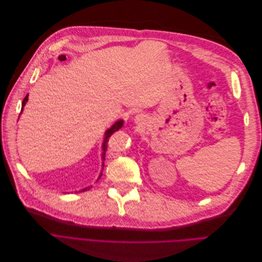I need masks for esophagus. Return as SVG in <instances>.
<instances>
[{
	"label": "esophagus",
	"mask_w": 262,
	"mask_h": 262,
	"mask_svg": "<svg viewBox=\"0 0 262 262\" xmlns=\"http://www.w3.org/2000/svg\"><path fill=\"white\" fill-rule=\"evenodd\" d=\"M145 116L144 115H138L136 116V118H135V120H136V122L138 123H143L144 121H145Z\"/></svg>",
	"instance_id": "1"
}]
</instances>
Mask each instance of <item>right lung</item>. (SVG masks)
Wrapping results in <instances>:
<instances>
[{
  "instance_id": "obj_1",
  "label": "right lung",
  "mask_w": 262,
  "mask_h": 262,
  "mask_svg": "<svg viewBox=\"0 0 262 262\" xmlns=\"http://www.w3.org/2000/svg\"><path fill=\"white\" fill-rule=\"evenodd\" d=\"M58 59L59 60H65L66 59V56L65 55H59L58 56ZM28 99H29V96L27 95L26 97H24V99H23V101H22V108H23V106L26 105V103H27V101H28ZM22 111V110H21ZM122 123H123V121L122 120H119V121H117V122H115L113 126H112V128L111 129H108L106 132H105V138H104V141H103V145H102V150H103V154H102V160L104 161L105 160V151H106V148H107V142H108V139L111 138V135L113 134L115 131H117V130H119L121 127H122ZM103 164H104V162H103ZM102 175H100V177H101ZM100 177H99V179H100ZM91 188H86V189H84V190H82L83 192L84 191H86V190H90Z\"/></svg>"
}]
</instances>
